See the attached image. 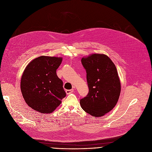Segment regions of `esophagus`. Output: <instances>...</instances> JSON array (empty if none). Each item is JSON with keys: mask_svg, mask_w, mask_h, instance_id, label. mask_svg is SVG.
<instances>
[{"mask_svg": "<svg viewBox=\"0 0 152 152\" xmlns=\"http://www.w3.org/2000/svg\"><path fill=\"white\" fill-rule=\"evenodd\" d=\"M73 91H74V90H73V89L67 90H66V93H67V94H70V93H72L73 92Z\"/></svg>", "mask_w": 152, "mask_h": 152, "instance_id": "1", "label": "esophagus"}]
</instances>
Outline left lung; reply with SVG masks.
<instances>
[{
  "mask_svg": "<svg viewBox=\"0 0 152 152\" xmlns=\"http://www.w3.org/2000/svg\"><path fill=\"white\" fill-rule=\"evenodd\" d=\"M81 62L86 72L89 93L80 99L82 109L94 117H102L116 105L121 85L115 64L107 56L93 54L82 58Z\"/></svg>",
  "mask_w": 152,
  "mask_h": 152,
  "instance_id": "8db88e82",
  "label": "left lung"
}]
</instances>
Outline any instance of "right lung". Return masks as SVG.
<instances>
[{
    "instance_id": "right-lung-1",
    "label": "right lung",
    "mask_w": 152,
    "mask_h": 152,
    "mask_svg": "<svg viewBox=\"0 0 152 152\" xmlns=\"http://www.w3.org/2000/svg\"><path fill=\"white\" fill-rule=\"evenodd\" d=\"M62 58L41 56L26 67L20 88L29 106L41 113H51L66 96L63 82L56 75Z\"/></svg>"
}]
</instances>
